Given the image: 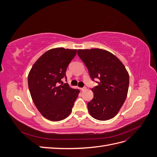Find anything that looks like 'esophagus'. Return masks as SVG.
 Here are the masks:
<instances>
[{
    "label": "esophagus",
    "mask_w": 157,
    "mask_h": 157,
    "mask_svg": "<svg viewBox=\"0 0 157 157\" xmlns=\"http://www.w3.org/2000/svg\"><path fill=\"white\" fill-rule=\"evenodd\" d=\"M80 90H81L82 91H84V90H86V87H83V88H80Z\"/></svg>",
    "instance_id": "obj_1"
}]
</instances>
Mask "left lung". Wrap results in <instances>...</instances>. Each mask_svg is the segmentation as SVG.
<instances>
[{
  "mask_svg": "<svg viewBox=\"0 0 157 157\" xmlns=\"http://www.w3.org/2000/svg\"><path fill=\"white\" fill-rule=\"evenodd\" d=\"M77 54L98 86L92 88L94 98L88 103L89 113L95 119L107 121L115 117L124 104L129 86V75L124 65L107 50H78Z\"/></svg>",
  "mask_w": 157,
  "mask_h": 157,
  "instance_id": "1",
  "label": "left lung"
}]
</instances>
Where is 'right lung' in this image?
Listing matches in <instances>:
<instances>
[{
	"label": "right lung",
	"instance_id": "obj_1",
	"mask_svg": "<svg viewBox=\"0 0 157 157\" xmlns=\"http://www.w3.org/2000/svg\"><path fill=\"white\" fill-rule=\"evenodd\" d=\"M77 50L52 48L42 54L33 65L28 75V86L33 102L41 115L52 121L67 118L72 111L79 90L64 84L69 64Z\"/></svg>",
	"mask_w": 157,
	"mask_h": 157
}]
</instances>
